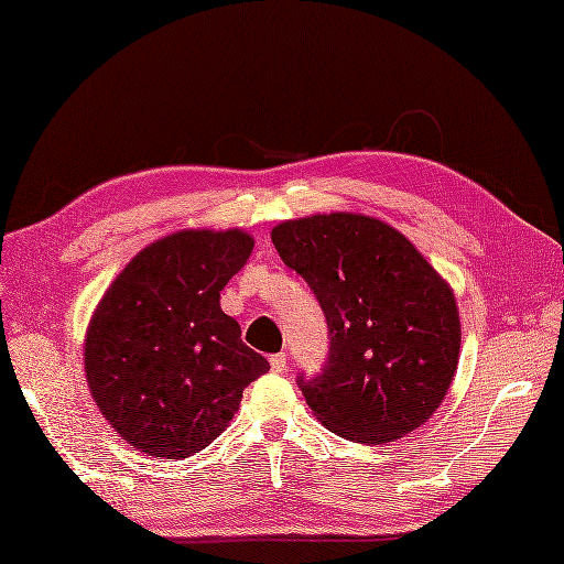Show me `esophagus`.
Masks as SVG:
<instances>
[{
    "mask_svg": "<svg viewBox=\"0 0 564 564\" xmlns=\"http://www.w3.org/2000/svg\"><path fill=\"white\" fill-rule=\"evenodd\" d=\"M269 364H271L273 373H283L285 366H289V364H285V354H273V356L269 358Z\"/></svg>",
    "mask_w": 564,
    "mask_h": 564,
    "instance_id": "esophagus-1",
    "label": "esophagus"
}]
</instances>
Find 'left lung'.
I'll return each instance as SVG.
<instances>
[{
  "mask_svg": "<svg viewBox=\"0 0 564 564\" xmlns=\"http://www.w3.org/2000/svg\"><path fill=\"white\" fill-rule=\"evenodd\" d=\"M271 242L327 317V366L297 380L313 414L332 434L368 446L422 426L460 358L448 281L402 232L361 213L285 220Z\"/></svg>",
  "mask_w": 564,
  "mask_h": 564,
  "instance_id": "1",
  "label": "left lung"
}]
</instances>
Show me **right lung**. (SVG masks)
<instances>
[{
  "instance_id": "1",
  "label": "right lung",
  "mask_w": 564,
  "mask_h": 564,
  "mask_svg": "<svg viewBox=\"0 0 564 564\" xmlns=\"http://www.w3.org/2000/svg\"><path fill=\"white\" fill-rule=\"evenodd\" d=\"M254 237L178 230L140 249L106 289L84 337V373L99 412L130 446L182 460L232 422L242 390L269 361L220 310Z\"/></svg>"
}]
</instances>
